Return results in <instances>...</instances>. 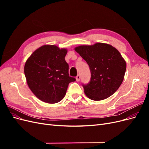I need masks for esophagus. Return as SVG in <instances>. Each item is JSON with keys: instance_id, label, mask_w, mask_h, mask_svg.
I'll list each match as a JSON object with an SVG mask.
<instances>
[{"instance_id": "obj_1", "label": "esophagus", "mask_w": 149, "mask_h": 149, "mask_svg": "<svg viewBox=\"0 0 149 149\" xmlns=\"http://www.w3.org/2000/svg\"><path fill=\"white\" fill-rule=\"evenodd\" d=\"M76 81H79L80 80V75H79V74H78V75L76 76Z\"/></svg>"}]
</instances>
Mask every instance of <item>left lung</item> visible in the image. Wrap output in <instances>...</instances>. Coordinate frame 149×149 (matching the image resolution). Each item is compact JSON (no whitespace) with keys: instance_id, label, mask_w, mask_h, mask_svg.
<instances>
[{"instance_id":"8db88e82","label":"left lung","mask_w":149,"mask_h":149,"mask_svg":"<svg viewBox=\"0 0 149 149\" xmlns=\"http://www.w3.org/2000/svg\"><path fill=\"white\" fill-rule=\"evenodd\" d=\"M74 50L91 70L90 82L83 85L86 96L93 101H101L112 96L123 83L126 70V62L119 52L103 43L78 46Z\"/></svg>"}]
</instances>
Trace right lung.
Returning <instances> with one entry per match:
<instances>
[{"mask_svg":"<svg viewBox=\"0 0 149 149\" xmlns=\"http://www.w3.org/2000/svg\"><path fill=\"white\" fill-rule=\"evenodd\" d=\"M67 49L45 45L31 54L24 66L26 83L35 96L45 102L57 103L66 93L68 84L76 81L68 73L65 57Z\"/></svg>","mask_w":149,"mask_h":149,"instance_id":"right-lung-1","label":"right lung"}]
</instances>
